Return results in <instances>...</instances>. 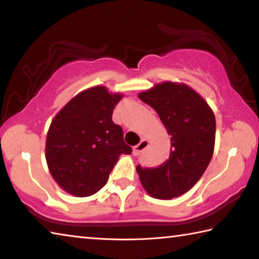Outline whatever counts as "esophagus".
<instances>
[{
    "label": "esophagus",
    "mask_w": 259,
    "mask_h": 259,
    "mask_svg": "<svg viewBox=\"0 0 259 259\" xmlns=\"http://www.w3.org/2000/svg\"><path fill=\"white\" fill-rule=\"evenodd\" d=\"M150 145V142L146 138H143L142 140H140V143L138 144V145H136L134 148H133V153L134 155H139L140 153H142L145 148Z\"/></svg>",
    "instance_id": "esophagus-1"
}]
</instances>
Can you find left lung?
Here are the masks:
<instances>
[{"label":"left lung","instance_id":"8db88e82","mask_svg":"<svg viewBox=\"0 0 259 259\" xmlns=\"http://www.w3.org/2000/svg\"><path fill=\"white\" fill-rule=\"evenodd\" d=\"M138 98L155 109L171 136L168 160L157 168H136L140 184L154 199L177 198L190 191L208 168L214 150V114L202 96L185 83H157Z\"/></svg>","mask_w":259,"mask_h":259}]
</instances>
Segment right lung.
Returning <instances> with one entry per match:
<instances>
[{"mask_svg":"<svg viewBox=\"0 0 259 259\" xmlns=\"http://www.w3.org/2000/svg\"><path fill=\"white\" fill-rule=\"evenodd\" d=\"M121 93L91 87L73 97L51 121L46 160L61 190L76 198L97 193L108 181L121 154H131L123 130L112 121Z\"/></svg>","mask_w":259,"mask_h":259,"instance_id":"1","label":"right lung"}]
</instances>
